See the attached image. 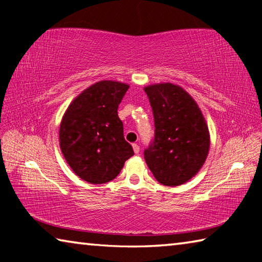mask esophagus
<instances>
[{"instance_id":"1","label":"esophagus","mask_w":262,"mask_h":262,"mask_svg":"<svg viewBox=\"0 0 262 262\" xmlns=\"http://www.w3.org/2000/svg\"><path fill=\"white\" fill-rule=\"evenodd\" d=\"M133 149H134V152H135V154H139V152H140V147H139V144H136V143L133 144Z\"/></svg>"}]
</instances>
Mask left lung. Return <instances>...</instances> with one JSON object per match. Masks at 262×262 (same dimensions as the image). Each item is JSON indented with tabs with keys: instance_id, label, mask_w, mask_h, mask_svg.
<instances>
[{
	"instance_id": "left-lung-1",
	"label": "left lung",
	"mask_w": 262,
	"mask_h": 262,
	"mask_svg": "<svg viewBox=\"0 0 262 262\" xmlns=\"http://www.w3.org/2000/svg\"><path fill=\"white\" fill-rule=\"evenodd\" d=\"M152 108L155 135L144 159L158 183L178 186L195 176L209 150V132L199 106L171 83L144 88Z\"/></svg>"
}]
</instances>
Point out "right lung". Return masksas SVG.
<instances>
[{
  "instance_id": "1",
  "label": "right lung",
  "mask_w": 262,
  "mask_h": 262,
  "mask_svg": "<svg viewBox=\"0 0 262 262\" xmlns=\"http://www.w3.org/2000/svg\"><path fill=\"white\" fill-rule=\"evenodd\" d=\"M128 88L113 81L96 83L74 99L62 118L61 151L75 173L88 183L113 180L134 155L118 117Z\"/></svg>"
}]
</instances>
